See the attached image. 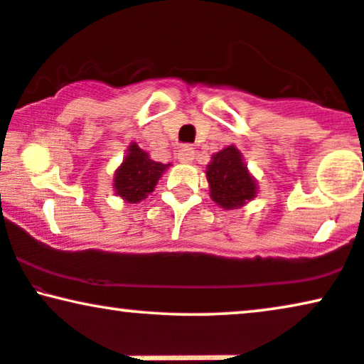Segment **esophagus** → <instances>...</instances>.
Instances as JSON below:
<instances>
[{"instance_id": "1", "label": "esophagus", "mask_w": 364, "mask_h": 364, "mask_svg": "<svg viewBox=\"0 0 364 364\" xmlns=\"http://www.w3.org/2000/svg\"><path fill=\"white\" fill-rule=\"evenodd\" d=\"M193 149L191 147V145H183V147L178 150V154H177V159H178V162L181 164H192V160H193Z\"/></svg>"}]
</instances>
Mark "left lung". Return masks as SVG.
<instances>
[{
	"label": "left lung",
	"mask_w": 364,
	"mask_h": 364,
	"mask_svg": "<svg viewBox=\"0 0 364 364\" xmlns=\"http://www.w3.org/2000/svg\"><path fill=\"white\" fill-rule=\"evenodd\" d=\"M205 177L210 199L224 210L240 209L257 196V181L249 172L235 145H228L212 155L205 167Z\"/></svg>",
	"instance_id": "1"
}]
</instances>
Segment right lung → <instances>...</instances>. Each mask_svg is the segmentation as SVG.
Wrapping results in <instances>:
<instances>
[{"instance_id":"obj_1","label":"right lung","mask_w":364,"mask_h":364,"mask_svg":"<svg viewBox=\"0 0 364 364\" xmlns=\"http://www.w3.org/2000/svg\"><path fill=\"white\" fill-rule=\"evenodd\" d=\"M172 164L155 162L135 141L127 149V155L113 173V191L129 204H139L154 192L162 173Z\"/></svg>"}]
</instances>
